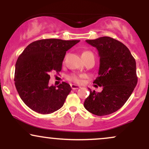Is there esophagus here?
Segmentation results:
<instances>
[{"label":"esophagus","mask_w":149,"mask_h":149,"mask_svg":"<svg viewBox=\"0 0 149 149\" xmlns=\"http://www.w3.org/2000/svg\"><path fill=\"white\" fill-rule=\"evenodd\" d=\"M71 88L73 89V90H77V89H78V88H80V86H78V85H74V84H71Z\"/></svg>","instance_id":"esophagus-1"}]
</instances>
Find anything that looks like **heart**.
<instances>
[{"mask_svg":"<svg viewBox=\"0 0 149 149\" xmlns=\"http://www.w3.org/2000/svg\"><path fill=\"white\" fill-rule=\"evenodd\" d=\"M88 53H91V52H90V51H85V52L82 54V55L88 54ZM68 79L71 80V81L75 82V83H80V82L81 81V76H77L76 74H71L68 76Z\"/></svg>","mask_w":149,"mask_h":149,"instance_id":"1","label":"heart"}]
</instances>
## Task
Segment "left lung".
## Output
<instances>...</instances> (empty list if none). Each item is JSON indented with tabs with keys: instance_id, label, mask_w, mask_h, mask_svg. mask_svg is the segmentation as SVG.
<instances>
[{
	"instance_id": "obj_1",
	"label": "left lung",
	"mask_w": 149,
	"mask_h": 149,
	"mask_svg": "<svg viewBox=\"0 0 149 149\" xmlns=\"http://www.w3.org/2000/svg\"><path fill=\"white\" fill-rule=\"evenodd\" d=\"M85 41L98 50L99 76L93 83L103 90L96 92L89 89L90 95L85 101L84 107L96 116L109 115L124 105L136 87V61L123 43L111 37Z\"/></svg>"
}]
</instances>
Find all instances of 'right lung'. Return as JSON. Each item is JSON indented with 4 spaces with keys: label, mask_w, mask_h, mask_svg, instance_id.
I'll return each instance as SVG.
<instances>
[{
    "label": "right lung",
    "mask_w": 149,
    "mask_h": 149,
    "mask_svg": "<svg viewBox=\"0 0 149 149\" xmlns=\"http://www.w3.org/2000/svg\"><path fill=\"white\" fill-rule=\"evenodd\" d=\"M79 41L56 38L36 40L19 56L15 84L27 107L41 114L52 113L63 107L71 86L65 82L57 87L49 86V73L61 71L66 51Z\"/></svg>",
    "instance_id": "1"
}]
</instances>
